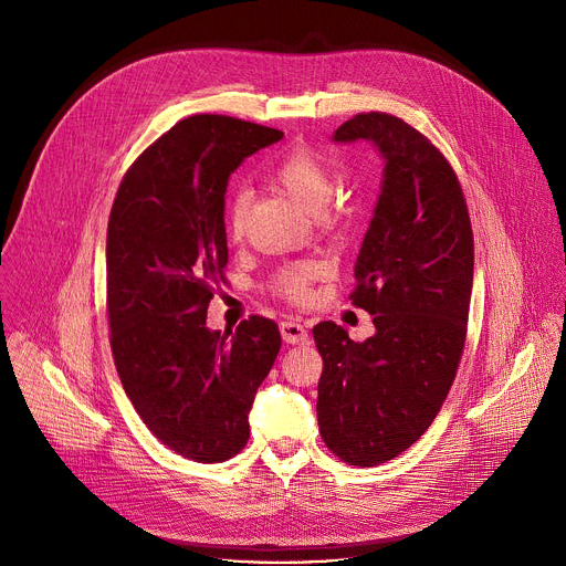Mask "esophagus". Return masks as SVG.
Wrapping results in <instances>:
<instances>
[{
	"mask_svg": "<svg viewBox=\"0 0 566 566\" xmlns=\"http://www.w3.org/2000/svg\"><path fill=\"white\" fill-rule=\"evenodd\" d=\"M280 332H282L284 343H289V345H304V343H308V332L304 329V325H300V322L282 319L280 322Z\"/></svg>",
	"mask_w": 566,
	"mask_h": 566,
	"instance_id": "esophagus-1",
	"label": "esophagus"
}]
</instances>
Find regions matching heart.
<instances>
[{
  "instance_id": "heart-1",
  "label": "heart",
  "mask_w": 566,
  "mask_h": 566,
  "mask_svg": "<svg viewBox=\"0 0 566 566\" xmlns=\"http://www.w3.org/2000/svg\"><path fill=\"white\" fill-rule=\"evenodd\" d=\"M271 184L282 190L291 201L300 208L315 212L319 219H334L336 217V201L332 197L336 188V170L329 160L322 158L308 147H291L286 149L269 172ZM249 221V197L244 192H237L228 201L226 210V230L232 241H239L247 232ZM315 262H302L289 269H282L275 277V291L286 300L302 304L311 297V284L317 277Z\"/></svg>"
}]
</instances>
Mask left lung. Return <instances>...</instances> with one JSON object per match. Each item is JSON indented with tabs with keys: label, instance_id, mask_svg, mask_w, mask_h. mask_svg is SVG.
<instances>
[{
	"label": "left lung",
	"instance_id": "left-lung-1",
	"mask_svg": "<svg viewBox=\"0 0 566 566\" xmlns=\"http://www.w3.org/2000/svg\"><path fill=\"white\" fill-rule=\"evenodd\" d=\"M336 143L369 140L385 170L356 260L352 302L376 334L354 343L334 322L313 327L322 356L317 426L349 465L406 452L439 415L463 354L474 239L448 158L412 125L369 112L343 123Z\"/></svg>",
	"mask_w": 566,
	"mask_h": 566
}]
</instances>
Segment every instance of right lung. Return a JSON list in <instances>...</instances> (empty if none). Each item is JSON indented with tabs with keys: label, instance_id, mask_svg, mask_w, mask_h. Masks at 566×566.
<instances>
[{
	"label": "right lung",
	"instance_id": "1",
	"mask_svg": "<svg viewBox=\"0 0 566 566\" xmlns=\"http://www.w3.org/2000/svg\"><path fill=\"white\" fill-rule=\"evenodd\" d=\"M284 134L219 114L179 120L125 172L107 226V313L116 371L149 432L221 463L247 446L249 412L282 336L251 315L206 327L228 264L223 195L241 160Z\"/></svg>",
	"mask_w": 566,
	"mask_h": 566
}]
</instances>
